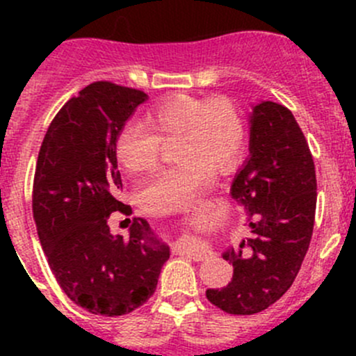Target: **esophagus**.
<instances>
[{"label": "esophagus", "mask_w": 356, "mask_h": 356, "mask_svg": "<svg viewBox=\"0 0 356 356\" xmlns=\"http://www.w3.org/2000/svg\"><path fill=\"white\" fill-rule=\"evenodd\" d=\"M175 251H179L181 254H186V257L193 258V260H196V261L204 260V258L210 254V251L204 250L203 246H200L198 243H196V239H191V238L177 243V245H175Z\"/></svg>", "instance_id": "1"}]
</instances>
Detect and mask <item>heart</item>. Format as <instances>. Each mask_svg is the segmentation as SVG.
<instances>
[{
  "label": "heart",
  "mask_w": 356,
  "mask_h": 356,
  "mask_svg": "<svg viewBox=\"0 0 356 356\" xmlns=\"http://www.w3.org/2000/svg\"><path fill=\"white\" fill-rule=\"evenodd\" d=\"M143 125L129 124L118 132L115 155L129 174L156 165L161 143L174 141L177 165L158 170L143 182L139 201L152 213L186 210L198 201L210 174L227 172L241 158L246 122L227 98L201 99L177 96L149 110Z\"/></svg>",
  "instance_id": "obj_1"
}]
</instances>
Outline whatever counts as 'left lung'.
I'll return each instance as SVG.
<instances>
[{
	"label": "left lung",
	"instance_id": "1",
	"mask_svg": "<svg viewBox=\"0 0 356 356\" xmlns=\"http://www.w3.org/2000/svg\"><path fill=\"white\" fill-rule=\"evenodd\" d=\"M231 198L250 217L251 238L222 253L234 267L232 281L207 289V298L227 314L253 315L291 288L314 232V158L286 106L274 102L253 106L250 155L232 181Z\"/></svg>",
	"mask_w": 356,
	"mask_h": 356
}]
</instances>
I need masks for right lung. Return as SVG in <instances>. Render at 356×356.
<instances>
[{
    "mask_svg": "<svg viewBox=\"0 0 356 356\" xmlns=\"http://www.w3.org/2000/svg\"><path fill=\"white\" fill-rule=\"evenodd\" d=\"M139 89L92 82L49 124L35 163L32 213L39 241L63 293L95 315L131 314L155 293L170 250L145 218L129 238L110 232L122 189L115 141L136 108Z\"/></svg>",
    "mask_w": 356,
    "mask_h": 356,
    "instance_id": "right-lung-1",
    "label": "right lung"
}]
</instances>
